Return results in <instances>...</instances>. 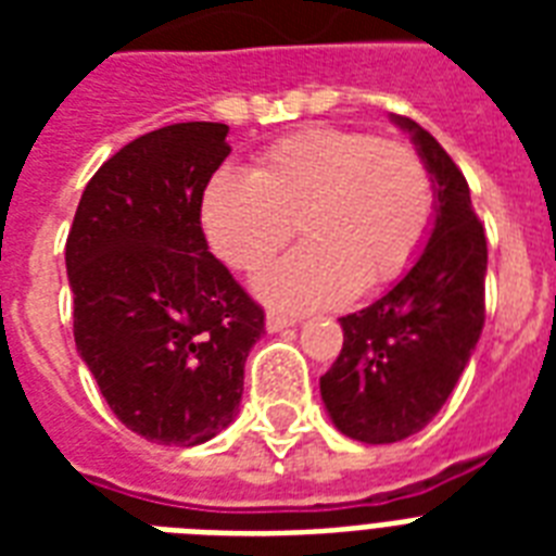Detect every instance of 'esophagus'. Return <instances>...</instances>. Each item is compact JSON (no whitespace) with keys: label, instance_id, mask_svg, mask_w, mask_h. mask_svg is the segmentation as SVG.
Returning <instances> with one entry per match:
<instances>
[{"label":"esophagus","instance_id":"esophagus-1","mask_svg":"<svg viewBox=\"0 0 556 556\" xmlns=\"http://www.w3.org/2000/svg\"><path fill=\"white\" fill-rule=\"evenodd\" d=\"M291 326H296V320L294 317H288V314L270 312L268 317H265V329L268 331H282V329H291Z\"/></svg>","mask_w":556,"mask_h":556}]
</instances>
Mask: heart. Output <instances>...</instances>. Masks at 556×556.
<instances>
[{
  "label": "heart",
  "mask_w": 556,
  "mask_h": 556,
  "mask_svg": "<svg viewBox=\"0 0 556 556\" xmlns=\"http://www.w3.org/2000/svg\"><path fill=\"white\" fill-rule=\"evenodd\" d=\"M432 210V173L413 143L308 126L262 152L253 173L218 169L201 222L210 248L239 270L262 268L300 222L308 242L262 270L256 288L274 305L312 312L404 277Z\"/></svg>",
  "instance_id": "1"
}]
</instances>
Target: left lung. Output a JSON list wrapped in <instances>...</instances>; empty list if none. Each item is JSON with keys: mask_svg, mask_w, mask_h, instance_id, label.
<instances>
[{"mask_svg": "<svg viewBox=\"0 0 556 556\" xmlns=\"http://www.w3.org/2000/svg\"><path fill=\"white\" fill-rule=\"evenodd\" d=\"M413 135L435 190V225L415 265L387 294L340 317L343 349L320 378L323 404L343 435L364 444L409 439L435 418L484 326L488 242L462 169L427 129Z\"/></svg>", "mask_w": 556, "mask_h": 556, "instance_id": "8db88e82", "label": "left lung"}]
</instances>
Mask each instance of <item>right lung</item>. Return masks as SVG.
<instances>
[{
	"label": "right lung",
	"mask_w": 556,
	"mask_h": 556,
	"mask_svg": "<svg viewBox=\"0 0 556 556\" xmlns=\"http://www.w3.org/2000/svg\"><path fill=\"white\" fill-rule=\"evenodd\" d=\"M225 124H173L115 152L74 213V343L117 421L195 447L233 421L265 312L207 251L201 199Z\"/></svg>",
	"instance_id": "right-lung-1"
}]
</instances>
